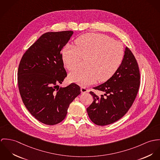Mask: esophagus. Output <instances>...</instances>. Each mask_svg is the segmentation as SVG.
<instances>
[{
	"label": "esophagus",
	"instance_id": "34e87169",
	"mask_svg": "<svg viewBox=\"0 0 160 160\" xmlns=\"http://www.w3.org/2000/svg\"><path fill=\"white\" fill-rule=\"evenodd\" d=\"M88 89L87 88H85V87H81V92H82V93H85V92H88Z\"/></svg>",
	"mask_w": 160,
	"mask_h": 160
}]
</instances>
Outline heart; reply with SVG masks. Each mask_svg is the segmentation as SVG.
<instances>
[{
  "label": "heart",
  "mask_w": 160,
  "mask_h": 160,
  "mask_svg": "<svg viewBox=\"0 0 160 160\" xmlns=\"http://www.w3.org/2000/svg\"><path fill=\"white\" fill-rule=\"evenodd\" d=\"M75 47L66 45L61 52L63 63L69 71L77 68L81 58L86 59L85 69L69 74L72 82L89 85L97 80L100 82L110 79L120 68L124 57L122 45L108 36L89 33L78 37Z\"/></svg>",
  "instance_id": "heart-1"
}]
</instances>
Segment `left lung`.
<instances>
[{
  "instance_id": "8db88e82",
  "label": "left lung",
  "mask_w": 160,
  "mask_h": 160,
  "mask_svg": "<svg viewBox=\"0 0 160 160\" xmlns=\"http://www.w3.org/2000/svg\"><path fill=\"white\" fill-rule=\"evenodd\" d=\"M141 75L138 63L129 48H125L122 62L115 73L105 83L93 88L103 91L98 96L90 91L93 102L87 109L89 117L94 124H112L128 112L138 94Z\"/></svg>"
}]
</instances>
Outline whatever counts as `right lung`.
I'll list each match as a JSON object with an SVG mask.
<instances>
[{"instance_id": "obj_1", "label": "right lung", "mask_w": 160, "mask_h": 160, "mask_svg": "<svg viewBox=\"0 0 160 160\" xmlns=\"http://www.w3.org/2000/svg\"><path fill=\"white\" fill-rule=\"evenodd\" d=\"M73 31L43 34L22 56L18 71V84L22 101L38 121L54 125L66 117L70 104L80 93V87L72 83L59 88L67 72L61 51Z\"/></svg>"}]
</instances>
